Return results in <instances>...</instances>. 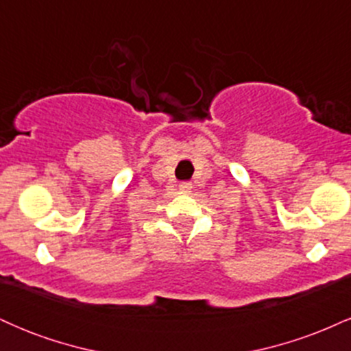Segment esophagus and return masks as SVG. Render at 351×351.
<instances>
[{
	"instance_id": "obj_1",
	"label": "esophagus",
	"mask_w": 351,
	"mask_h": 351,
	"mask_svg": "<svg viewBox=\"0 0 351 351\" xmlns=\"http://www.w3.org/2000/svg\"><path fill=\"white\" fill-rule=\"evenodd\" d=\"M191 189V183H180V191L181 193H188Z\"/></svg>"
}]
</instances>
